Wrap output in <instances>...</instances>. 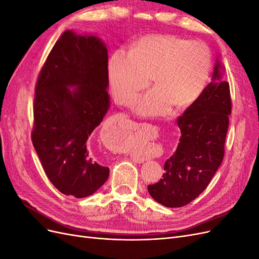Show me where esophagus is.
Wrapping results in <instances>:
<instances>
[{
    "instance_id": "obj_1",
    "label": "esophagus",
    "mask_w": 259,
    "mask_h": 259,
    "mask_svg": "<svg viewBox=\"0 0 259 259\" xmlns=\"http://www.w3.org/2000/svg\"><path fill=\"white\" fill-rule=\"evenodd\" d=\"M136 130V128H135ZM133 160H134L135 162H138V163H140V162H142L143 160L142 159H139V158H136V156L135 155H133Z\"/></svg>"
}]
</instances>
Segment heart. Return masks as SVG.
I'll return each instance as SVG.
<instances>
[{"instance_id":"1","label":"heart","mask_w":259,"mask_h":259,"mask_svg":"<svg viewBox=\"0 0 259 259\" xmlns=\"http://www.w3.org/2000/svg\"><path fill=\"white\" fill-rule=\"evenodd\" d=\"M210 69L207 46L169 34L144 36L112 54L108 64L109 84L117 103L131 105L149 85L154 89L140 97L135 110L143 116H161L175 106H191L205 89Z\"/></svg>"}]
</instances>
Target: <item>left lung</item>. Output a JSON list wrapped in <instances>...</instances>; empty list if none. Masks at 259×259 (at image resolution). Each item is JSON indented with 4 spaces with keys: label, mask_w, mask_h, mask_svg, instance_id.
Listing matches in <instances>:
<instances>
[{
    "label": "left lung",
    "mask_w": 259,
    "mask_h": 259,
    "mask_svg": "<svg viewBox=\"0 0 259 259\" xmlns=\"http://www.w3.org/2000/svg\"><path fill=\"white\" fill-rule=\"evenodd\" d=\"M221 70L217 59L211 82L177 119L182 136L176 151L164 164L163 178L148 186L151 197L164 206L182 207L197 199L223 162L231 97Z\"/></svg>",
    "instance_id": "left-lung-1"
}]
</instances>
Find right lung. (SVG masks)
Wrapping results in <instances>:
<instances>
[{
    "label": "right lung",
    "instance_id": "right-lung-1",
    "mask_svg": "<svg viewBox=\"0 0 259 259\" xmlns=\"http://www.w3.org/2000/svg\"><path fill=\"white\" fill-rule=\"evenodd\" d=\"M108 85L104 42L65 31L37 77L31 138L46 176L66 195L89 197L108 179L109 167L99 165L88 147L110 107Z\"/></svg>",
    "mask_w": 259,
    "mask_h": 259
}]
</instances>
